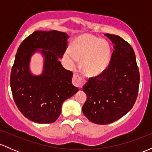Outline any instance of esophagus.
Masks as SVG:
<instances>
[{"instance_id":"esophagus-1","label":"esophagus","mask_w":152,"mask_h":152,"mask_svg":"<svg viewBox=\"0 0 152 152\" xmlns=\"http://www.w3.org/2000/svg\"><path fill=\"white\" fill-rule=\"evenodd\" d=\"M73 82H74V84L75 86L78 87V88H81L82 86L83 85V83H84V81H83L82 78H80L79 76L76 74H74Z\"/></svg>"}]
</instances>
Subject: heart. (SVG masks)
<instances>
[{
    "label": "heart",
    "mask_w": 152,
    "mask_h": 152,
    "mask_svg": "<svg viewBox=\"0 0 152 152\" xmlns=\"http://www.w3.org/2000/svg\"><path fill=\"white\" fill-rule=\"evenodd\" d=\"M112 48L108 41L91 34L82 35L73 41L64 53V60L70 69L81 61V69L87 76L102 74L109 66Z\"/></svg>",
    "instance_id": "obj_1"
}]
</instances>
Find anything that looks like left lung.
Segmentation results:
<instances>
[{"mask_svg":"<svg viewBox=\"0 0 152 152\" xmlns=\"http://www.w3.org/2000/svg\"><path fill=\"white\" fill-rule=\"evenodd\" d=\"M104 36L114 44L111 63L105 72L83 86L87 99L82 107L90 121L102 125L117 121L132 109L140 80L132 47L120 36Z\"/></svg>","mask_w":152,"mask_h":152,"instance_id":"8db88e82","label":"left lung"}]
</instances>
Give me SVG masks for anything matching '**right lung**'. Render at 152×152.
Returning a JSON list of instances; mask_svg holds the SVG:
<instances>
[{"instance_id":"right-lung-1","label":"right lung","mask_w":152,"mask_h":152,"mask_svg":"<svg viewBox=\"0 0 152 152\" xmlns=\"http://www.w3.org/2000/svg\"><path fill=\"white\" fill-rule=\"evenodd\" d=\"M69 38L58 31H36L20 43L10 74V88L17 107L23 116L38 124L56 121L63 103L77 93L72 84L73 73L66 70L59 59L67 47ZM44 58L43 70L34 75L30 69L32 56Z\"/></svg>"}]
</instances>
